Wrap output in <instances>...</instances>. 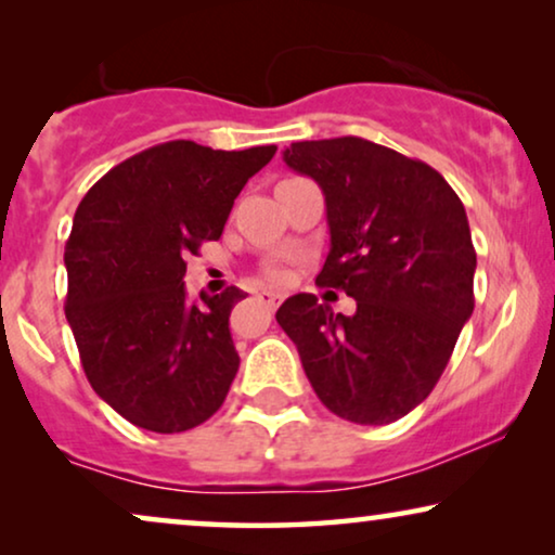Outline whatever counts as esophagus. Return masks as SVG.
<instances>
[{
	"instance_id": "esophagus-1",
	"label": "esophagus",
	"mask_w": 555,
	"mask_h": 555,
	"mask_svg": "<svg viewBox=\"0 0 555 555\" xmlns=\"http://www.w3.org/2000/svg\"><path fill=\"white\" fill-rule=\"evenodd\" d=\"M257 300H260L268 310H275L280 306V295L272 293V291H260V293H257Z\"/></svg>"
}]
</instances>
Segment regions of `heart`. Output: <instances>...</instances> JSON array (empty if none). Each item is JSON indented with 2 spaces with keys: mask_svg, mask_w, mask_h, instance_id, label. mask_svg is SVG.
<instances>
[{
  "mask_svg": "<svg viewBox=\"0 0 555 555\" xmlns=\"http://www.w3.org/2000/svg\"><path fill=\"white\" fill-rule=\"evenodd\" d=\"M268 278H272V280H280L283 275H280V270L272 268V270H268Z\"/></svg>",
  "mask_w": 555,
  "mask_h": 555,
  "instance_id": "b5f03b06",
  "label": "heart"
}]
</instances>
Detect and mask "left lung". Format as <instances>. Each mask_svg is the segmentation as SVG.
Masks as SVG:
<instances>
[{
	"label": "left lung",
	"mask_w": 555,
	"mask_h": 555,
	"mask_svg": "<svg viewBox=\"0 0 555 555\" xmlns=\"http://www.w3.org/2000/svg\"><path fill=\"white\" fill-rule=\"evenodd\" d=\"M283 158L325 196L331 249L315 283L351 295L356 313L298 293L275 313L280 328L333 414L397 422L435 389L473 315L465 207L429 164L359 135L291 143Z\"/></svg>",
	"instance_id": "left-lung-1"
}]
</instances>
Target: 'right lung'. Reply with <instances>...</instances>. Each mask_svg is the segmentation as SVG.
<instances>
[{"label": "right lung", "instance_id": "right-lung-1", "mask_svg": "<svg viewBox=\"0 0 555 555\" xmlns=\"http://www.w3.org/2000/svg\"><path fill=\"white\" fill-rule=\"evenodd\" d=\"M278 146L215 151L169 141L90 186L65 242L80 363L105 404L135 427L173 435L222 406L237 376L230 336L240 287L186 300V257L222 237L232 204Z\"/></svg>", "mask_w": 555, "mask_h": 555}]
</instances>
